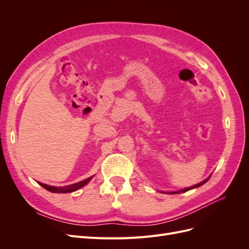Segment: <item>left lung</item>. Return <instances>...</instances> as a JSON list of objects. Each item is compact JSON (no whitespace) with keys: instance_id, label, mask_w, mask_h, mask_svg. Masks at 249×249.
Returning a JSON list of instances; mask_svg holds the SVG:
<instances>
[{"instance_id":"8db88e82","label":"left lung","mask_w":249,"mask_h":249,"mask_svg":"<svg viewBox=\"0 0 249 249\" xmlns=\"http://www.w3.org/2000/svg\"><path fill=\"white\" fill-rule=\"evenodd\" d=\"M211 178V176H210L208 178H206L205 180H202V182H200V183H198V184H196V185H194V186H191V187L185 188V189H182V190H178V191H170V192H164V191H162V193H168V194H177V193H182V192L189 191V190H191V189H195V188H198V187L202 186L203 184H205V183H207V182H208V180H209V178Z\"/></svg>"}]
</instances>
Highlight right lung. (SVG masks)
I'll use <instances>...</instances> for the list:
<instances>
[{
  "instance_id": "add662e5",
  "label": "right lung",
  "mask_w": 249,
  "mask_h": 249,
  "mask_svg": "<svg viewBox=\"0 0 249 249\" xmlns=\"http://www.w3.org/2000/svg\"><path fill=\"white\" fill-rule=\"evenodd\" d=\"M93 178L90 177L88 178H85L84 180H81V182H78L76 184H72V185H69V186H64V187H56V186H50V185H47V184H42L40 182H38V184L43 187L44 189H47L48 191L50 192H53V193H69V192H73L76 191L78 189H80V188L86 186L89 182L90 179H91Z\"/></svg>"
}]
</instances>
